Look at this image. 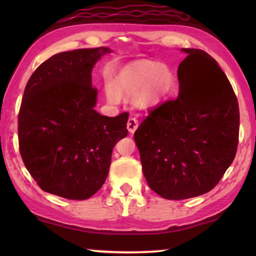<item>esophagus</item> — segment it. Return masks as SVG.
<instances>
[{
  "label": "esophagus",
  "instance_id": "esophagus-1",
  "mask_svg": "<svg viewBox=\"0 0 256 256\" xmlns=\"http://www.w3.org/2000/svg\"><path fill=\"white\" fill-rule=\"evenodd\" d=\"M126 126H128V130L130 133H134V132H136V130L138 128V120L136 118H130L128 120Z\"/></svg>",
  "mask_w": 256,
  "mask_h": 256
}]
</instances>
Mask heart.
Here are the masks:
<instances>
[{"mask_svg": "<svg viewBox=\"0 0 256 256\" xmlns=\"http://www.w3.org/2000/svg\"><path fill=\"white\" fill-rule=\"evenodd\" d=\"M175 82V74L170 66L156 60H141L123 66L112 82L106 80L104 90L112 104H118L122 96H133V104L138 108L150 110L170 94Z\"/></svg>", "mask_w": 256, "mask_h": 256, "instance_id": "heart-1", "label": "heart"}]
</instances>
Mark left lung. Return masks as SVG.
<instances>
[{"label": "left lung", "mask_w": 256, "mask_h": 256, "mask_svg": "<svg viewBox=\"0 0 256 256\" xmlns=\"http://www.w3.org/2000/svg\"><path fill=\"white\" fill-rule=\"evenodd\" d=\"M180 50L178 97L151 110L134 133L148 185L168 200L214 188L235 158L240 131L237 98L216 60Z\"/></svg>", "instance_id": "left-lung-1"}]
</instances>
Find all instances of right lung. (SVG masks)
<instances>
[{
  "instance_id": "obj_1",
  "label": "right lung",
  "mask_w": 256,
  "mask_h": 256,
  "mask_svg": "<svg viewBox=\"0 0 256 256\" xmlns=\"http://www.w3.org/2000/svg\"><path fill=\"white\" fill-rule=\"evenodd\" d=\"M108 47L55 54L30 76L18 118L20 154L40 188L86 200L105 183L112 151L128 136V112L115 118L94 110L92 72Z\"/></svg>"
}]
</instances>
